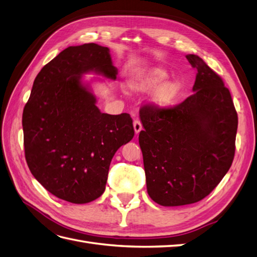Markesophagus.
Here are the masks:
<instances>
[{
    "instance_id": "esophagus-1",
    "label": "esophagus",
    "mask_w": 257,
    "mask_h": 257,
    "mask_svg": "<svg viewBox=\"0 0 257 257\" xmlns=\"http://www.w3.org/2000/svg\"><path fill=\"white\" fill-rule=\"evenodd\" d=\"M133 125H134V131H135V134H139V132L143 130V124L139 120H134L133 122Z\"/></svg>"
}]
</instances>
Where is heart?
Instances as JSON below:
<instances>
[{
  "instance_id": "obj_1",
  "label": "heart",
  "mask_w": 257,
  "mask_h": 257,
  "mask_svg": "<svg viewBox=\"0 0 257 257\" xmlns=\"http://www.w3.org/2000/svg\"><path fill=\"white\" fill-rule=\"evenodd\" d=\"M167 78L168 73L164 68L150 67L146 69H141V71L136 72L130 78L128 85L130 88L133 89L134 91L150 92L156 89L160 84L163 81H165ZM181 91V81L170 80L164 82L153 93L152 103L159 108H167L176 102L179 95H180Z\"/></svg>"
}]
</instances>
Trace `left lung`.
<instances>
[{"mask_svg":"<svg viewBox=\"0 0 257 257\" xmlns=\"http://www.w3.org/2000/svg\"><path fill=\"white\" fill-rule=\"evenodd\" d=\"M194 94L175 107L145 105L139 133L147 191L161 206L197 203L208 196L231 166L238 115L221 77L196 54Z\"/></svg>","mask_w":257,"mask_h":257,"instance_id":"obj_1","label":"left lung"}]
</instances>
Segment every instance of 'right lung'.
Instances as JSON below:
<instances>
[{"mask_svg": "<svg viewBox=\"0 0 257 257\" xmlns=\"http://www.w3.org/2000/svg\"><path fill=\"white\" fill-rule=\"evenodd\" d=\"M115 79L109 49L71 46L38 73L22 114L28 166L52 195L87 204L105 191L116 150L134 137L128 113L100 112L82 75Z\"/></svg>", "mask_w": 257, "mask_h": 257, "instance_id": "1", "label": "right lung"}]
</instances>
